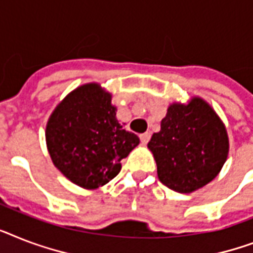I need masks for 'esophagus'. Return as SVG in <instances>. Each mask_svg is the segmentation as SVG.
Wrapping results in <instances>:
<instances>
[{"label":"esophagus","mask_w":253,"mask_h":253,"mask_svg":"<svg viewBox=\"0 0 253 253\" xmlns=\"http://www.w3.org/2000/svg\"><path fill=\"white\" fill-rule=\"evenodd\" d=\"M149 139H151V132H144L140 135V141L143 144H147Z\"/></svg>","instance_id":"34e87169"}]
</instances>
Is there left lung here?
<instances>
[{
	"label": "left lung",
	"instance_id": "left-lung-1",
	"mask_svg": "<svg viewBox=\"0 0 253 253\" xmlns=\"http://www.w3.org/2000/svg\"><path fill=\"white\" fill-rule=\"evenodd\" d=\"M148 148L157 164L159 179L170 190L190 194L221 171L229 155V137L219 117L200 97L174 102L152 135Z\"/></svg>",
	"mask_w": 253,
	"mask_h": 253
}]
</instances>
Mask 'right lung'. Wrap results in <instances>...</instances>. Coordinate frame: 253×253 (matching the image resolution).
<instances>
[{"label":"right lung","instance_id":"1","mask_svg":"<svg viewBox=\"0 0 253 253\" xmlns=\"http://www.w3.org/2000/svg\"><path fill=\"white\" fill-rule=\"evenodd\" d=\"M112 94L97 83L80 85L59 102L46 123V147L73 183L94 190L118 175L121 160L139 144L116 117Z\"/></svg>","mask_w":253,"mask_h":253}]
</instances>
